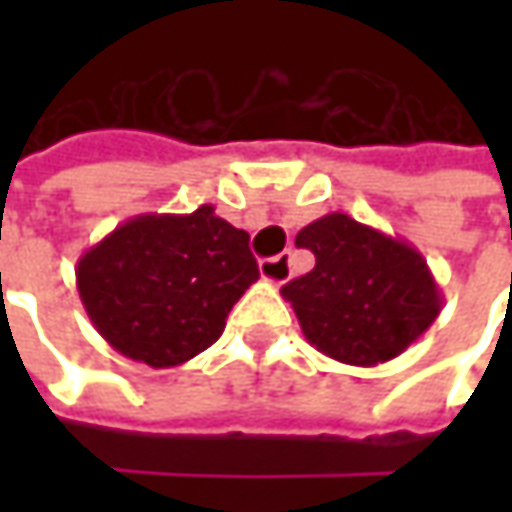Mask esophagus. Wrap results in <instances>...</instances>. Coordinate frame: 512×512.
Wrapping results in <instances>:
<instances>
[{
  "label": "esophagus",
  "instance_id": "obj_1",
  "mask_svg": "<svg viewBox=\"0 0 512 512\" xmlns=\"http://www.w3.org/2000/svg\"><path fill=\"white\" fill-rule=\"evenodd\" d=\"M259 273H262V279L270 282V285H285L287 279H290V256L279 253L273 259H262L259 262Z\"/></svg>",
  "mask_w": 512,
  "mask_h": 512
}]
</instances>
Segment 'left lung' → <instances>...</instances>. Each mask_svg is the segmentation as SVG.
Masks as SVG:
<instances>
[{"label": "left lung", "mask_w": 512, "mask_h": 512, "mask_svg": "<svg viewBox=\"0 0 512 512\" xmlns=\"http://www.w3.org/2000/svg\"><path fill=\"white\" fill-rule=\"evenodd\" d=\"M296 247L316 267L282 287L305 339L353 367H376L404 353L436 322L442 290L410 242L327 213L299 230Z\"/></svg>", "instance_id": "1"}]
</instances>
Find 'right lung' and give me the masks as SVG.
<instances>
[{
  "label": "right lung",
  "instance_id": "obj_1",
  "mask_svg": "<svg viewBox=\"0 0 512 512\" xmlns=\"http://www.w3.org/2000/svg\"><path fill=\"white\" fill-rule=\"evenodd\" d=\"M247 242L213 205L142 213L79 256L76 290L116 353L176 367L222 336L230 307L259 279Z\"/></svg>",
  "mask_w": 512,
  "mask_h": 512
}]
</instances>
